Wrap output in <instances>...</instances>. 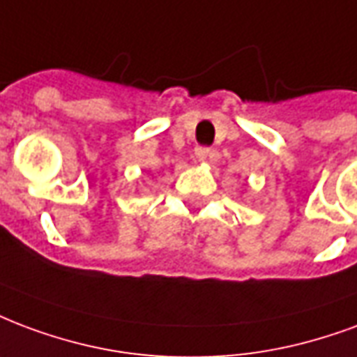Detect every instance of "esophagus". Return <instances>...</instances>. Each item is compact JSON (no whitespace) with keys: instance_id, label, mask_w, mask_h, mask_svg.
I'll return each mask as SVG.
<instances>
[{"instance_id":"obj_1","label":"esophagus","mask_w":357,"mask_h":357,"mask_svg":"<svg viewBox=\"0 0 357 357\" xmlns=\"http://www.w3.org/2000/svg\"><path fill=\"white\" fill-rule=\"evenodd\" d=\"M195 157H197V160H200V162H204L206 158L210 157V149H208V147H197V149H195Z\"/></svg>"}]
</instances>
